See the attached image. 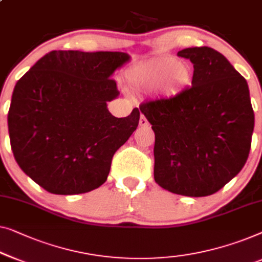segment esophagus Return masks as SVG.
Returning a JSON list of instances; mask_svg holds the SVG:
<instances>
[{
	"mask_svg": "<svg viewBox=\"0 0 262 262\" xmlns=\"http://www.w3.org/2000/svg\"><path fill=\"white\" fill-rule=\"evenodd\" d=\"M149 125V122H147L145 117L143 115H140V118H139V126H147Z\"/></svg>",
	"mask_w": 262,
	"mask_h": 262,
	"instance_id": "34e87169",
	"label": "esophagus"
}]
</instances>
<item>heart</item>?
Masks as SVG:
<instances>
[{"instance_id":"1","label":"heart","mask_w":262,"mask_h":262,"mask_svg":"<svg viewBox=\"0 0 262 262\" xmlns=\"http://www.w3.org/2000/svg\"><path fill=\"white\" fill-rule=\"evenodd\" d=\"M192 68L175 58H162L142 68L130 79L135 89H158L170 94L181 93L192 82Z\"/></svg>"}]
</instances>
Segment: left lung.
<instances>
[{
	"label": "left lung",
	"mask_w": 262,
	"mask_h": 262,
	"mask_svg": "<svg viewBox=\"0 0 262 262\" xmlns=\"http://www.w3.org/2000/svg\"><path fill=\"white\" fill-rule=\"evenodd\" d=\"M194 65L190 89L140 104L155 132L156 183L177 195L214 194L247 162L254 111L246 79L210 47L177 53Z\"/></svg>",
	"instance_id": "left-lung-1"
}]
</instances>
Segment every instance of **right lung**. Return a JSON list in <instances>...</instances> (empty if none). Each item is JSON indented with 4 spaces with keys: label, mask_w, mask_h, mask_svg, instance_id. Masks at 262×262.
<instances>
[{
    "label": "right lung",
    "mask_w": 262,
    "mask_h": 262,
    "mask_svg": "<svg viewBox=\"0 0 262 262\" xmlns=\"http://www.w3.org/2000/svg\"><path fill=\"white\" fill-rule=\"evenodd\" d=\"M130 60L123 52L52 51L15 85L10 146L26 175L56 195H77L107 180L112 157L139 123V110L116 118L111 79Z\"/></svg>",
    "instance_id": "1"
}]
</instances>
